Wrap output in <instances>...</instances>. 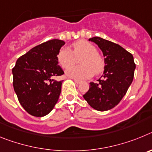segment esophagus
<instances>
[{"label":"esophagus","mask_w":152,"mask_h":152,"mask_svg":"<svg viewBox=\"0 0 152 152\" xmlns=\"http://www.w3.org/2000/svg\"><path fill=\"white\" fill-rule=\"evenodd\" d=\"M74 81H75V82L76 83V84H80V80H76V79H74Z\"/></svg>","instance_id":"obj_1"}]
</instances>
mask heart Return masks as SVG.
I'll return each mask as SVG.
<instances>
[{"label": "heart", "instance_id": "obj_1", "mask_svg": "<svg viewBox=\"0 0 152 152\" xmlns=\"http://www.w3.org/2000/svg\"><path fill=\"white\" fill-rule=\"evenodd\" d=\"M73 50L68 47H63L57 56L58 64L62 68H67L73 64L77 57L80 66H71L66 70L67 77L76 80H85L91 77L94 74H99L104 68L103 58L96 53L94 45L86 40H79L72 44Z\"/></svg>", "mask_w": 152, "mask_h": 152}]
</instances>
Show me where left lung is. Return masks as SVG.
Listing matches in <instances>:
<instances>
[{"mask_svg":"<svg viewBox=\"0 0 152 152\" xmlns=\"http://www.w3.org/2000/svg\"><path fill=\"white\" fill-rule=\"evenodd\" d=\"M97 45L104 57V71L97 83H90L83 95L92 108L107 111L116 107L126 95L134 77L135 64L131 53L118 44L95 36L89 39Z\"/></svg>","mask_w":152,"mask_h":152,"instance_id":"1","label":"left lung"}]
</instances>
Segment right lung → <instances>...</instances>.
Masks as SVG:
<instances>
[{
    "label": "right lung",
    "mask_w": 152,
    "mask_h": 152,
    "mask_svg": "<svg viewBox=\"0 0 152 152\" xmlns=\"http://www.w3.org/2000/svg\"><path fill=\"white\" fill-rule=\"evenodd\" d=\"M64 43L52 39L40 44L19 58L12 69L13 89L19 102L32 116L49 114L58 100L62 80L53 77L64 74L57 56Z\"/></svg>",
    "instance_id": "1"
}]
</instances>
